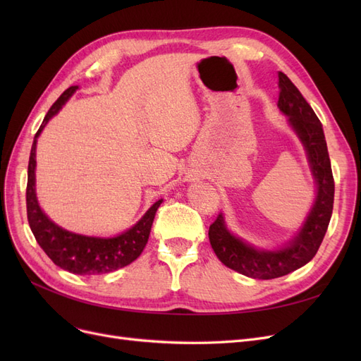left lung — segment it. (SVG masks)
Wrapping results in <instances>:
<instances>
[{"instance_id":"obj_1","label":"left lung","mask_w":361,"mask_h":361,"mask_svg":"<svg viewBox=\"0 0 361 361\" xmlns=\"http://www.w3.org/2000/svg\"><path fill=\"white\" fill-rule=\"evenodd\" d=\"M279 108L289 117L305 149L316 180V199L302 227L292 241L280 250H260L228 232L220 214L209 226V241L216 257L239 274L271 280L304 267L314 257L329 228L334 203V179L324 129L318 116L288 76L279 72Z\"/></svg>"}]
</instances>
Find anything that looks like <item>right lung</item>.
Here are the masks:
<instances>
[{"label":"right lung","mask_w":361,"mask_h":361,"mask_svg":"<svg viewBox=\"0 0 361 361\" xmlns=\"http://www.w3.org/2000/svg\"><path fill=\"white\" fill-rule=\"evenodd\" d=\"M76 89H78V85L69 87L54 102L36 133L35 141H32L28 161L27 216L37 244L57 267L80 276L106 274V272H113L129 265L130 262H134L141 255V251L145 250L147 244L152 223H154L155 214L162 203V199L152 204L137 224L114 238H94L64 231L63 227L52 223L45 212L40 209L35 187L37 137L48 123V120L60 111V108L66 104Z\"/></svg>","instance_id":"1"}]
</instances>
